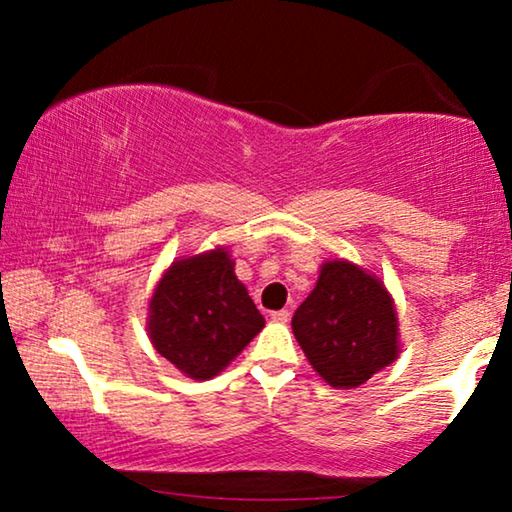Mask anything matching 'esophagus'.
I'll list each match as a JSON object with an SVG mask.
<instances>
[{
    "label": "esophagus",
    "instance_id": "esophagus-1",
    "mask_svg": "<svg viewBox=\"0 0 512 512\" xmlns=\"http://www.w3.org/2000/svg\"><path fill=\"white\" fill-rule=\"evenodd\" d=\"M289 317H291L289 310H277V312L270 314V319L277 321V324H286V321H289Z\"/></svg>",
    "mask_w": 512,
    "mask_h": 512
}]
</instances>
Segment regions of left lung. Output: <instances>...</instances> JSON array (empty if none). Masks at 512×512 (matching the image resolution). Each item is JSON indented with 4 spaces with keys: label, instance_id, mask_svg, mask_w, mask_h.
I'll return each instance as SVG.
<instances>
[{
    "label": "left lung",
    "instance_id": "obj_1",
    "mask_svg": "<svg viewBox=\"0 0 512 512\" xmlns=\"http://www.w3.org/2000/svg\"><path fill=\"white\" fill-rule=\"evenodd\" d=\"M300 349L333 389H356L401 354L398 312L380 277L345 258L324 261L291 321Z\"/></svg>",
    "mask_w": 512,
    "mask_h": 512
}]
</instances>
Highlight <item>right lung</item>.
Masks as SVG:
<instances>
[{"label": "right lung", "instance_id": "add662e5", "mask_svg": "<svg viewBox=\"0 0 512 512\" xmlns=\"http://www.w3.org/2000/svg\"><path fill=\"white\" fill-rule=\"evenodd\" d=\"M263 326V314L221 244L174 258L149 298L151 345L191 380L219 375Z\"/></svg>", "mask_w": 512, "mask_h": 512}]
</instances>
